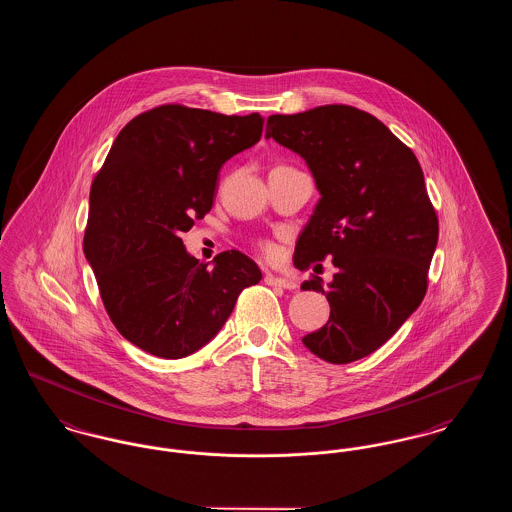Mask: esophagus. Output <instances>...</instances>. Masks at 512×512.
Instances as JSON below:
<instances>
[{
    "label": "esophagus",
    "instance_id": "obj_1",
    "mask_svg": "<svg viewBox=\"0 0 512 512\" xmlns=\"http://www.w3.org/2000/svg\"><path fill=\"white\" fill-rule=\"evenodd\" d=\"M265 282L268 286H274V288H282V290H295L297 284L293 280L288 278H280V276H274V274H267L265 276Z\"/></svg>",
    "mask_w": 512,
    "mask_h": 512
}]
</instances>
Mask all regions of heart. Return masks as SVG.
Here are the masks:
<instances>
[{"instance_id":"obj_1","label":"heart","mask_w":512,"mask_h":512,"mask_svg":"<svg viewBox=\"0 0 512 512\" xmlns=\"http://www.w3.org/2000/svg\"><path fill=\"white\" fill-rule=\"evenodd\" d=\"M261 251H263V255L268 257V259H274V257H276V247H274L272 244L263 242V244H261Z\"/></svg>"}]
</instances>
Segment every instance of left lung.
<instances>
[{"instance_id": "left-lung-1", "label": "left lung", "mask_w": 512, "mask_h": 512, "mask_svg": "<svg viewBox=\"0 0 512 512\" xmlns=\"http://www.w3.org/2000/svg\"><path fill=\"white\" fill-rule=\"evenodd\" d=\"M267 138L301 155L320 192L293 265L332 257L338 272L301 290L326 295L328 322L303 345L332 365L374 353L422 303L438 217L413 151L384 122L349 105L272 115Z\"/></svg>"}]
</instances>
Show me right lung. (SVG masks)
<instances>
[{
	"instance_id": "add662e5",
	"label": "right lung",
	"mask_w": 512,
	"mask_h": 512,
	"mask_svg": "<svg viewBox=\"0 0 512 512\" xmlns=\"http://www.w3.org/2000/svg\"><path fill=\"white\" fill-rule=\"evenodd\" d=\"M265 119L161 105L128 122L94 178L84 255L105 311L130 343L182 359L219 334L261 280L247 255L199 263L180 234L213 207L222 165L261 140Z\"/></svg>"
}]
</instances>
